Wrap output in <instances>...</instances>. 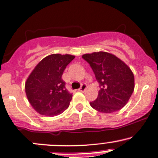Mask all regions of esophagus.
I'll use <instances>...</instances> for the list:
<instances>
[{
  "label": "esophagus",
  "mask_w": 158,
  "mask_h": 158,
  "mask_svg": "<svg viewBox=\"0 0 158 158\" xmlns=\"http://www.w3.org/2000/svg\"><path fill=\"white\" fill-rule=\"evenodd\" d=\"M87 88V85L86 84H82L81 85V86L80 88H79V91H81V92H83V91H85V90H86Z\"/></svg>",
  "instance_id": "obj_1"
}]
</instances>
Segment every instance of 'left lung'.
Returning <instances> with one entry per match:
<instances>
[{
	"label": "left lung",
	"instance_id": "obj_1",
	"mask_svg": "<svg viewBox=\"0 0 158 158\" xmlns=\"http://www.w3.org/2000/svg\"><path fill=\"white\" fill-rule=\"evenodd\" d=\"M81 57L90 64L100 87L97 98L90 103L91 107L103 113L124 107L135 88L134 74L128 65L104 51L85 54Z\"/></svg>",
	"mask_w": 158,
	"mask_h": 158
}]
</instances>
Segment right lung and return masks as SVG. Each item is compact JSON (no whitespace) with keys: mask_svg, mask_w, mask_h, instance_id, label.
Listing matches in <instances>:
<instances>
[{"mask_svg":"<svg viewBox=\"0 0 158 158\" xmlns=\"http://www.w3.org/2000/svg\"><path fill=\"white\" fill-rule=\"evenodd\" d=\"M75 56L54 54L45 56L28 76L25 85L26 96L38 113L56 116L69 107L73 95L65 88L62 73Z\"/></svg>","mask_w":158,"mask_h":158,"instance_id":"right-lung-1","label":"right lung"}]
</instances>
